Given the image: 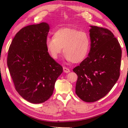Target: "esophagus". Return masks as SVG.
<instances>
[{"label":"esophagus","mask_w":128,"mask_h":128,"mask_svg":"<svg viewBox=\"0 0 128 128\" xmlns=\"http://www.w3.org/2000/svg\"><path fill=\"white\" fill-rule=\"evenodd\" d=\"M63 71H64V72L66 73L70 72V70H69V69L66 68V66L63 67Z\"/></svg>","instance_id":"34e87169"}]
</instances>
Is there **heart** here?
Segmentation results:
<instances>
[{
  "label": "heart",
  "instance_id": "b5f03b06",
  "mask_svg": "<svg viewBox=\"0 0 128 128\" xmlns=\"http://www.w3.org/2000/svg\"><path fill=\"white\" fill-rule=\"evenodd\" d=\"M90 44V37L86 32L69 28L56 30L53 38L47 36L45 40L47 51L52 59H58L63 48L66 59L73 63L85 59Z\"/></svg>",
  "mask_w": 128,
  "mask_h": 128
}]
</instances>
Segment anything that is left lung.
<instances>
[{"label": "left lung", "instance_id": "1", "mask_svg": "<svg viewBox=\"0 0 128 128\" xmlns=\"http://www.w3.org/2000/svg\"><path fill=\"white\" fill-rule=\"evenodd\" d=\"M88 57L73 69L78 76L76 93L86 102L106 96L120 76L121 51L118 40L107 29L90 26Z\"/></svg>", "mask_w": 128, "mask_h": 128}]
</instances>
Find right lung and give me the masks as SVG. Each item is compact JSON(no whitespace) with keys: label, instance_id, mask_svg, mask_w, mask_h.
Listing matches in <instances>:
<instances>
[{"label":"right lung","instance_id":"obj_1","mask_svg":"<svg viewBox=\"0 0 128 128\" xmlns=\"http://www.w3.org/2000/svg\"><path fill=\"white\" fill-rule=\"evenodd\" d=\"M49 30L46 22L23 28L8 50L7 66L15 89L32 103L48 100L62 72V67L47 51L45 40Z\"/></svg>","mask_w":128,"mask_h":128}]
</instances>
